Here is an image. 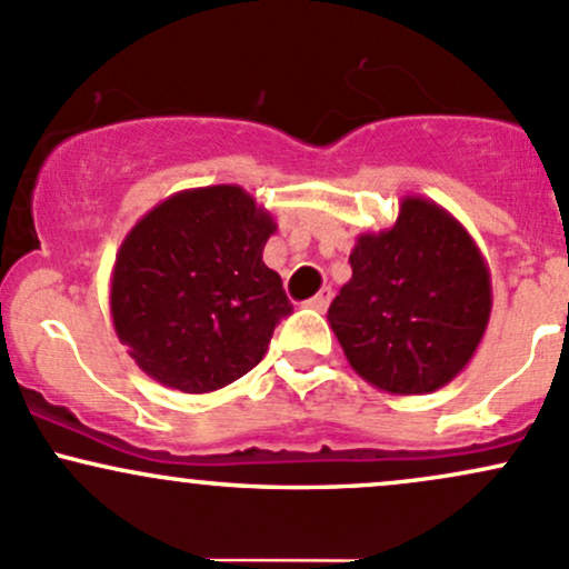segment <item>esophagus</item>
Returning <instances> with one entry per match:
<instances>
[{"mask_svg": "<svg viewBox=\"0 0 569 569\" xmlns=\"http://www.w3.org/2000/svg\"><path fill=\"white\" fill-rule=\"evenodd\" d=\"M329 302H332V289H321L313 299H310L308 305H310V308H313V310H318V313H323V310L329 308Z\"/></svg>", "mask_w": 569, "mask_h": 569, "instance_id": "1", "label": "esophagus"}]
</instances>
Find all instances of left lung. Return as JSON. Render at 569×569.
Masks as SVG:
<instances>
[{
    "label": "left lung",
    "mask_w": 569,
    "mask_h": 569,
    "mask_svg": "<svg viewBox=\"0 0 569 569\" xmlns=\"http://www.w3.org/2000/svg\"><path fill=\"white\" fill-rule=\"evenodd\" d=\"M329 327L356 376L389 395L442 389L470 365L491 316V274L446 208L405 197L391 229L356 237Z\"/></svg>",
    "instance_id": "left-lung-1"
}]
</instances>
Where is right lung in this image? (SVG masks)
<instances>
[{"label": "right lung", "mask_w": 569, "mask_h": 569, "mask_svg": "<svg viewBox=\"0 0 569 569\" xmlns=\"http://www.w3.org/2000/svg\"><path fill=\"white\" fill-rule=\"evenodd\" d=\"M272 216L240 186L178 191L123 237L110 278L118 340L167 389L208 395L264 359L291 313L261 259Z\"/></svg>", "instance_id": "obj_1"}]
</instances>
